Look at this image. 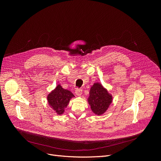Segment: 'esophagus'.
I'll list each match as a JSON object with an SVG mask.
<instances>
[{"instance_id":"obj_1","label":"esophagus","mask_w":161,"mask_h":161,"mask_svg":"<svg viewBox=\"0 0 161 161\" xmlns=\"http://www.w3.org/2000/svg\"><path fill=\"white\" fill-rule=\"evenodd\" d=\"M75 93L77 96H81V94H82V89H80V88H77L76 90H75Z\"/></svg>"}]
</instances>
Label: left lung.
<instances>
[{
    "instance_id": "left-lung-1",
    "label": "left lung",
    "mask_w": 161,
    "mask_h": 161,
    "mask_svg": "<svg viewBox=\"0 0 161 161\" xmlns=\"http://www.w3.org/2000/svg\"><path fill=\"white\" fill-rule=\"evenodd\" d=\"M88 101L92 111L100 115L107 110L111 103L112 96L101 84L96 83L90 88Z\"/></svg>"
}]
</instances>
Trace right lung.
Segmentation results:
<instances>
[{
  "mask_svg": "<svg viewBox=\"0 0 161 161\" xmlns=\"http://www.w3.org/2000/svg\"><path fill=\"white\" fill-rule=\"evenodd\" d=\"M75 97L71 92L64 89L60 85H58L55 89L48 96L49 105L58 114H61L64 112V108L67 107L70 99Z\"/></svg>",
  "mask_w": 161,
  "mask_h": 161,
  "instance_id": "1",
  "label": "right lung"
}]
</instances>
